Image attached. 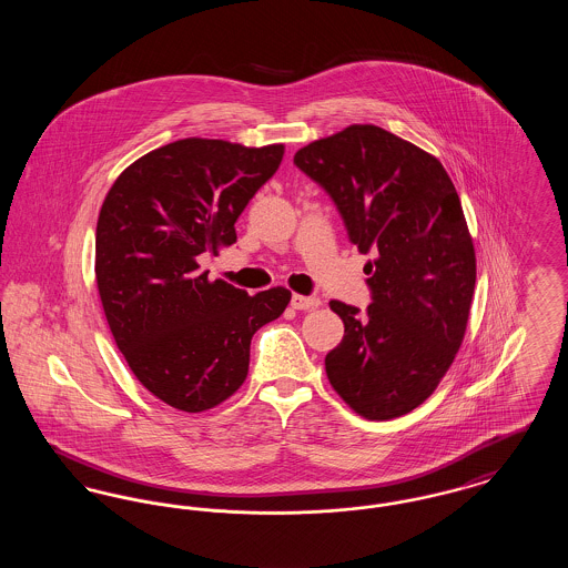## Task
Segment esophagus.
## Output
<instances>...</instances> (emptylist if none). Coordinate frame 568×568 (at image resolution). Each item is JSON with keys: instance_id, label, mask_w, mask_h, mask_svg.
Returning a JSON list of instances; mask_svg holds the SVG:
<instances>
[{"instance_id": "1", "label": "esophagus", "mask_w": 568, "mask_h": 568, "mask_svg": "<svg viewBox=\"0 0 568 568\" xmlns=\"http://www.w3.org/2000/svg\"><path fill=\"white\" fill-rule=\"evenodd\" d=\"M292 306H294L296 311H311V308L322 306V300L317 296H302V294H294V296H292Z\"/></svg>"}]
</instances>
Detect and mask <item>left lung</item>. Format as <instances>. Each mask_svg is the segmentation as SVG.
<instances>
[{
    "mask_svg": "<svg viewBox=\"0 0 568 568\" xmlns=\"http://www.w3.org/2000/svg\"><path fill=\"white\" fill-rule=\"evenodd\" d=\"M294 163L375 253L368 308L329 302L345 324L325 355L329 385L364 419L406 415L433 396L468 325L477 257L458 191L428 151L371 123L302 146Z\"/></svg>",
    "mask_w": 568,
    "mask_h": 568,
    "instance_id": "1",
    "label": "left lung"
}]
</instances>
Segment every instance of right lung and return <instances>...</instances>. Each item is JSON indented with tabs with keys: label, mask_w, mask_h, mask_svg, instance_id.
Returning a JSON list of instances; mask_svg holds the SVG:
<instances>
[{
	"label": "right lung",
	"mask_w": 568,
	"mask_h": 568,
	"mask_svg": "<svg viewBox=\"0 0 568 568\" xmlns=\"http://www.w3.org/2000/svg\"><path fill=\"white\" fill-rule=\"evenodd\" d=\"M283 144L183 138L142 155L98 216L95 281L112 338L165 405L202 413L239 392L251 338L283 315L285 287L248 296L200 272L236 243V219L283 160Z\"/></svg>",
	"instance_id": "1"
}]
</instances>
